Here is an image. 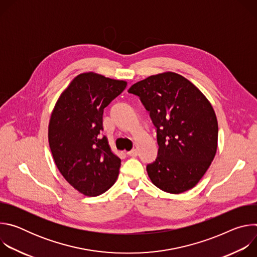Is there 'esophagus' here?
<instances>
[{"mask_svg":"<svg viewBox=\"0 0 257 257\" xmlns=\"http://www.w3.org/2000/svg\"><path fill=\"white\" fill-rule=\"evenodd\" d=\"M127 155H128V156H130V157H133V158H135V157H137V155H138V152H137V150L133 149L132 151H130V152H127Z\"/></svg>","mask_w":257,"mask_h":257,"instance_id":"obj_1","label":"esophagus"}]
</instances>
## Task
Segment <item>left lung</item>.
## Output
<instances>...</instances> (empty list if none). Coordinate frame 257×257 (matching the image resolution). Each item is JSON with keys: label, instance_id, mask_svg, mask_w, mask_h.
<instances>
[{"label": "left lung", "instance_id": "left-lung-1", "mask_svg": "<svg viewBox=\"0 0 257 257\" xmlns=\"http://www.w3.org/2000/svg\"><path fill=\"white\" fill-rule=\"evenodd\" d=\"M128 92L140 97L157 128L158 157L146 167L153 184L172 194L190 190L217 149L211 103L191 81L170 71L136 82Z\"/></svg>", "mask_w": 257, "mask_h": 257}]
</instances>
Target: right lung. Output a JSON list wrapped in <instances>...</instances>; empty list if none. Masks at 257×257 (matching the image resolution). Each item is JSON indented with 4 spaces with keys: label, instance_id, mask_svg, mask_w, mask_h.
Returning a JSON list of instances; mask_svg holds the SVG:
<instances>
[{
    "label": "right lung",
    "instance_id": "right-lung-1",
    "mask_svg": "<svg viewBox=\"0 0 257 257\" xmlns=\"http://www.w3.org/2000/svg\"><path fill=\"white\" fill-rule=\"evenodd\" d=\"M127 82L94 72L81 73L58 98L49 123L55 164L69 184L85 196H97L118 178L121 160L100 135L103 108Z\"/></svg>",
    "mask_w": 257,
    "mask_h": 257
}]
</instances>
